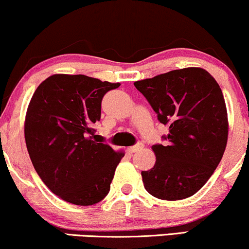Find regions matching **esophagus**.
Returning <instances> with one entry per match:
<instances>
[{"instance_id": "obj_1", "label": "esophagus", "mask_w": 249, "mask_h": 249, "mask_svg": "<svg viewBox=\"0 0 249 249\" xmlns=\"http://www.w3.org/2000/svg\"><path fill=\"white\" fill-rule=\"evenodd\" d=\"M142 147H144V145H142V142H138V144L134 145V146L128 147V148H127V151H128V152H130V153H134V152H137V151L142 150Z\"/></svg>"}]
</instances>
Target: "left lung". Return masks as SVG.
I'll return each mask as SVG.
<instances>
[{
	"label": "left lung",
	"mask_w": 249,
	"mask_h": 249,
	"mask_svg": "<svg viewBox=\"0 0 249 249\" xmlns=\"http://www.w3.org/2000/svg\"><path fill=\"white\" fill-rule=\"evenodd\" d=\"M167 125L156 144L153 168L142 171L145 190L161 200H181L196 194L211 178L224 156L228 137L227 110L215 79L201 68H185L134 82Z\"/></svg>",
	"instance_id": "left-lung-1"
}]
</instances>
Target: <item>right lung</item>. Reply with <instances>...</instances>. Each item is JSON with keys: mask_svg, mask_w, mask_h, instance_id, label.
<instances>
[{"mask_svg": "<svg viewBox=\"0 0 249 249\" xmlns=\"http://www.w3.org/2000/svg\"><path fill=\"white\" fill-rule=\"evenodd\" d=\"M119 83L84 75H53L34 92L24 123L31 162L57 196L90 206L107 196L124 153L97 142L102 99Z\"/></svg>", "mask_w": 249, "mask_h": 249, "instance_id": "1", "label": "right lung"}]
</instances>
